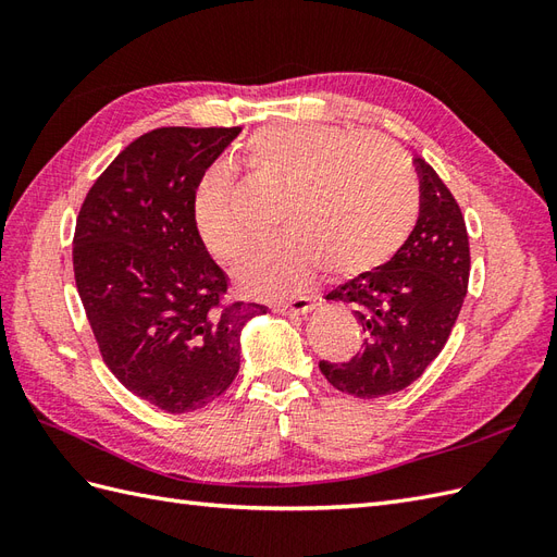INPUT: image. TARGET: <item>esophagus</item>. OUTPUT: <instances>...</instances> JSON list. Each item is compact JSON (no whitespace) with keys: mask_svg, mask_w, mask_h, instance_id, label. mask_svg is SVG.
<instances>
[{"mask_svg":"<svg viewBox=\"0 0 557 557\" xmlns=\"http://www.w3.org/2000/svg\"><path fill=\"white\" fill-rule=\"evenodd\" d=\"M315 309V301L311 297H295L290 301H278V305H274V311L281 313V315H305L309 311Z\"/></svg>","mask_w":557,"mask_h":557,"instance_id":"obj_1","label":"esophagus"}]
</instances>
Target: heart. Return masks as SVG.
I'll return each mask as SVG.
<instances>
[{"instance_id": "heart-1", "label": "heart", "mask_w": 557, "mask_h": 557, "mask_svg": "<svg viewBox=\"0 0 557 557\" xmlns=\"http://www.w3.org/2000/svg\"><path fill=\"white\" fill-rule=\"evenodd\" d=\"M248 172L281 190L272 239L234 272L248 295L281 299L305 288L320 267L356 276L383 264L409 237L418 183L401 150L374 134L318 123L269 125L244 146ZM234 178L211 164L193 193L195 232L218 262H234L248 234L232 209Z\"/></svg>"}]
</instances>
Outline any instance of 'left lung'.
Instances as JSON below:
<instances>
[{
  "label": "left lung",
  "mask_w": 557,
  "mask_h": 557,
  "mask_svg": "<svg viewBox=\"0 0 557 557\" xmlns=\"http://www.w3.org/2000/svg\"><path fill=\"white\" fill-rule=\"evenodd\" d=\"M420 215L409 239L381 267L327 295L350 307L364 348L348 362H320L336 391L374 399L411 385L446 346L469 283V237L458 201L423 158Z\"/></svg>",
  "instance_id": "1"
}]
</instances>
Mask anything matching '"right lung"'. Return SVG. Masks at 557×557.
Here are the masks:
<instances>
[{"instance_id": "1", "label": "right lung", "mask_w": 557, "mask_h": 557, "mask_svg": "<svg viewBox=\"0 0 557 557\" xmlns=\"http://www.w3.org/2000/svg\"><path fill=\"white\" fill-rule=\"evenodd\" d=\"M242 127H160L95 181L74 234V276L99 352L129 393L166 413L221 397L242 330L262 305H221L227 274L193 223L199 176Z\"/></svg>"}]
</instances>
